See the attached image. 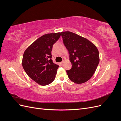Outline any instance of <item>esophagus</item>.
Segmentation results:
<instances>
[{"mask_svg":"<svg viewBox=\"0 0 121 121\" xmlns=\"http://www.w3.org/2000/svg\"><path fill=\"white\" fill-rule=\"evenodd\" d=\"M63 63H64V61H62L61 62H60V64L61 65H63Z\"/></svg>","mask_w":121,"mask_h":121,"instance_id":"obj_1","label":"esophagus"}]
</instances>
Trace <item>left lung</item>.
Segmentation results:
<instances>
[{
  "label": "left lung",
  "mask_w": 121,
  "mask_h": 121,
  "mask_svg": "<svg viewBox=\"0 0 121 121\" xmlns=\"http://www.w3.org/2000/svg\"><path fill=\"white\" fill-rule=\"evenodd\" d=\"M61 35L72 65L66 71L69 78L76 84L87 82L94 74L99 62L97 47L88 40L71 32H61Z\"/></svg>",
  "instance_id": "left-lung-1"
}]
</instances>
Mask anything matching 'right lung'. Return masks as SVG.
<instances>
[{
  "label": "right lung",
  "mask_w": 121,
  "mask_h": 121,
  "mask_svg": "<svg viewBox=\"0 0 121 121\" xmlns=\"http://www.w3.org/2000/svg\"><path fill=\"white\" fill-rule=\"evenodd\" d=\"M60 33L44 35L29 46L24 52L22 65L29 77L39 85L45 86L56 78L59 65L52 60V46Z\"/></svg>",
  "instance_id": "obj_1"
}]
</instances>
